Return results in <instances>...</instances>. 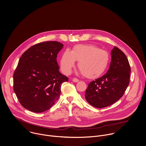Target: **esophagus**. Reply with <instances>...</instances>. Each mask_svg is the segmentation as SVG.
<instances>
[{"mask_svg": "<svg viewBox=\"0 0 146 146\" xmlns=\"http://www.w3.org/2000/svg\"><path fill=\"white\" fill-rule=\"evenodd\" d=\"M72 81L74 82H78L79 81V80L76 78H74L72 79Z\"/></svg>", "mask_w": 146, "mask_h": 146, "instance_id": "1", "label": "esophagus"}]
</instances>
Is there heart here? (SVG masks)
Listing matches in <instances>:
<instances>
[{"label":"heart","instance_id":"1","mask_svg":"<svg viewBox=\"0 0 146 146\" xmlns=\"http://www.w3.org/2000/svg\"><path fill=\"white\" fill-rule=\"evenodd\" d=\"M76 61H78V67L82 75L93 79L105 73L110 62V56L106 51L94 45H75L72 51L66 49L61 56L60 65L62 72L66 74L70 73Z\"/></svg>","mask_w":146,"mask_h":146}]
</instances>
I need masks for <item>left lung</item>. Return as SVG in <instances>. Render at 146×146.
<instances>
[{
    "label": "left lung",
    "mask_w": 146,
    "mask_h": 146,
    "mask_svg": "<svg viewBox=\"0 0 146 146\" xmlns=\"http://www.w3.org/2000/svg\"><path fill=\"white\" fill-rule=\"evenodd\" d=\"M111 61L106 74L89 84L85 97L97 108L109 106L118 101L129 85L131 68L125 54L114 46Z\"/></svg>",
    "instance_id": "left-lung-1"
}]
</instances>
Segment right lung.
Segmentation results:
<instances>
[{
    "instance_id": "add662e5",
    "label": "right lung",
    "mask_w": 146,
    "mask_h": 146,
    "mask_svg": "<svg viewBox=\"0 0 146 146\" xmlns=\"http://www.w3.org/2000/svg\"><path fill=\"white\" fill-rule=\"evenodd\" d=\"M63 46L60 42L45 41L21 55L13 73V90L25 109L42 113L58 99L61 84L68 81L59 72L56 60Z\"/></svg>"
}]
</instances>
